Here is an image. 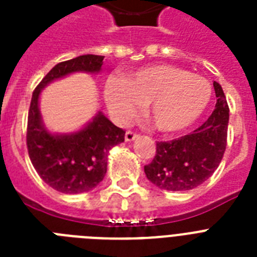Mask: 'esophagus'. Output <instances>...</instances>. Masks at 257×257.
<instances>
[{
    "label": "esophagus",
    "instance_id": "1",
    "mask_svg": "<svg viewBox=\"0 0 257 257\" xmlns=\"http://www.w3.org/2000/svg\"><path fill=\"white\" fill-rule=\"evenodd\" d=\"M137 136H139V135H137V133H135V132H132V131H128V132L125 133V141H133L135 140V139H137Z\"/></svg>",
    "mask_w": 257,
    "mask_h": 257
}]
</instances>
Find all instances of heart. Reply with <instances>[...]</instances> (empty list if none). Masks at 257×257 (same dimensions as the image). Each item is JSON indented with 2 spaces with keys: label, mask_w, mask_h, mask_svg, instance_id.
<instances>
[{
  "label": "heart",
  "mask_w": 257,
  "mask_h": 257,
  "mask_svg": "<svg viewBox=\"0 0 257 257\" xmlns=\"http://www.w3.org/2000/svg\"><path fill=\"white\" fill-rule=\"evenodd\" d=\"M211 96L205 78L168 64L145 66L126 80H112L105 89L106 105L117 120H128L148 104L149 120L163 132H177L193 124Z\"/></svg>",
  "instance_id": "obj_1"
}]
</instances>
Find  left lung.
I'll return each instance as SVG.
<instances>
[{
	"mask_svg": "<svg viewBox=\"0 0 257 257\" xmlns=\"http://www.w3.org/2000/svg\"><path fill=\"white\" fill-rule=\"evenodd\" d=\"M215 110L200 128L172 141H159L156 156L145 165L148 180L167 191H191L207 181L217 169L227 147L228 108L219 82H213Z\"/></svg>",
	"mask_w": 257,
	"mask_h": 257,
	"instance_id": "obj_1",
	"label": "left lung"
}]
</instances>
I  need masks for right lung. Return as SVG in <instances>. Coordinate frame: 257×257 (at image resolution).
<instances>
[{
	"label": "right lung",
	"instance_id": "add662e5",
	"mask_svg": "<svg viewBox=\"0 0 257 257\" xmlns=\"http://www.w3.org/2000/svg\"><path fill=\"white\" fill-rule=\"evenodd\" d=\"M102 61L104 56L84 54L60 62L42 78L32 96L26 132L30 161L40 177L61 193L77 195L97 187L106 173L109 151L124 141L125 132L102 112L80 131L49 132L40 112V94L50 82L69 74L100 73Z\"/></svg>",
	"mask_w": 257,
	"mask_h": 257
}]
</instances>
